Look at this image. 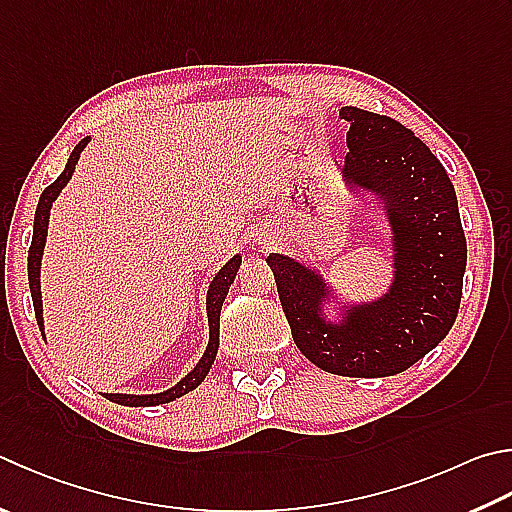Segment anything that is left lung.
Listing matches in <instances>:
<instances>
[{
  "label": "left lung",
  "instance_id": "left-lung-1",
  "mask_svg": "<svg viewBox=\"0 0 512 512\" xmlns=\"http://www.w3.org/2000/svg\"><path fill=\"white\" fill-rule=\"evenodd\" d=\"M349 154L342 179L383 203L392 230L394 280L374 302L324 315L329 284L286 255L266 257L297 349L338 376L401 374L448 336L461 304L466 235L448 172L412 129L389 116L342 107Z\"/></svg>",
  "mask_w": 512,
  "mask_h": 512
}]
</instances>
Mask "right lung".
Here are the masks:
<instances>
[{
  "instance_id": "add662e5",
  "label": "right lung",
  "mask_w": 512,
  "mask_h": 512,
  "mask_svg": "<svg viewBox=\"0 0 512 512\" xmlns=\"http://www.w3.org/2000/svg\"><path fill=\"white\" fill-rule=\"evenodd\" d=\"M89 141H91V138L87 136V138H82V141L76 147H73V152L69 156L67 167H64V172L49 185V188L42 192L40 203H37V210H35L33 241H31V248H29V286H31V297H33V309H35L37 327H40V331H44L42 293H40V266H42V253H44V241H46V228H49L51 206H53V201L58 199V194L62 192L64 185L69 183L73 170H76V163L80 159V152L85 150ZM239 264H241V257L235 255L215 275V280L210 282L208 297H206L210 340H208L206 351H203L201 360L197 362V367H194L188 376L181 378L174 387L165 389V392H161V394H141V396H136V394H105V398H109V401H114V403H120V405H129V407H152V405H163V403L176 401V398H181L183 394H188V392H192V389H197L203 383V378L208 376L212 362H215V358H217L221 306H224V300H226V295H228L230 284L235 282V275L239 271ZM42 336H44V333H42Z\"/></svg>"
}]
</instances>
